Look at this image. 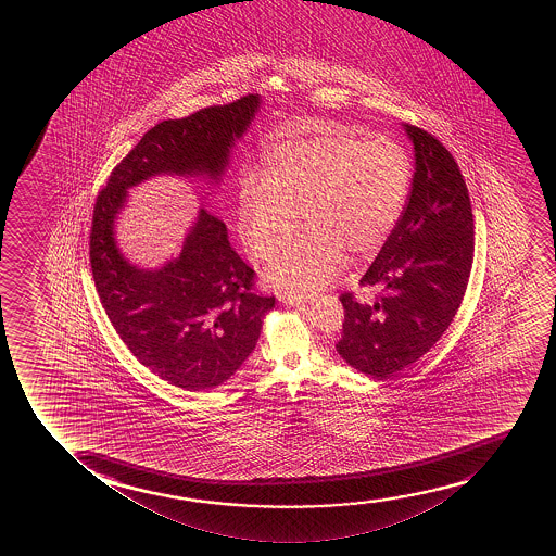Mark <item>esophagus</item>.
Here are the masks:
<instances>
[{"mask_svg": "<svg viewBox=\"0 0 556 556\" xmlns=\"http://www.w3.org/2000/svg\"><path fill=\"white\" fill-rule=\"evenodd\" d=\"M282 304H289V305H296V307H300V305H304L307 300L305 298H296V296H282Z\"/></svg>", "mask_w": 556, "mask_h": 556, "instance_id": "34e87169", "label": "esophagus"}]
</instances>
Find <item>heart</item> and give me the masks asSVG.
I'll return each mask as SVG.
<instances>
[{
  "label": "heart",
  "instance_id": "obj_1",
  "mask_svg": "<svg viewBox=\"0 0 556 556\" xmlns=\"http://www.w3.org/2000/svg\"><path fill=\"white\" fill-rule=\"evenodd\" d=\"M412 167L389 137L353 129L300 130L266 152V175L249 170L239 186V233L254 256L269 260L304 233L267 269L289 296H305L334 279L345 252L380 249L403 214Z\"/></svg>",
  "mask_w": 556,
  "mask_h": 556
}]
</instances>
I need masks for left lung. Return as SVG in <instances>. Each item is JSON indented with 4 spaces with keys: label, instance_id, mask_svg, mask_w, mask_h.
Here are the masks:
<instances>
[{
    "label": "left lung",
    "instance_id": "obj_1",
    "mask_svg": "<svg viewBox=\"0 0 556 556\" xmlns=\"http://www.w3.org/2000/svg\"><path fill=\"white\" fill-rule=\"evenodd\" d=\"M416 173L410 199L361 287L374 304L343 292L336 351L358 372L391 378L439 342L464 300L475 254V224L464 175L441 140L406 123Z\"/></svg>",
    "mask_w": 556,
    "mask_h": 556
}]
</instances>
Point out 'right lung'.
<instances>
[{
  "label": "right lung",
  "instance_id": "1",
  "mask_svg": "<svg viewBox=\"0 0 556 556\" xmlns=\"http://www.w3.org/2000/svg\"><path fill=\"white\" fill-rule=\"evenodd\" d=\"M258 106V97L247 94L157 123L115 165L92 208L89 262L108 319L142 365L188 391L216 388L237 372L275 296L254 289L256 271L229 247L226 224L206 208L199 211L180 256L160 271L122 258L114 218L127 188L148 176H220L229 148Z\"/></svg>",
  "mask_w": 556,
  "mask_h": 556
}]
</instances>
